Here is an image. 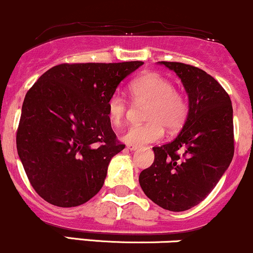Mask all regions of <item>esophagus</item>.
Listing matches in <instances>:
<instances>
[{
	"mask_svg": "<svg viewBox=\"0 0 253 253\" xmlns=\"http://www.w3.org/2000/svg\"><path fill=\"white\" fill-rule=\"evenodd\" d=\"M127 149H128V150H137V149H139V145L128 144V145H127Z\"/></svg>",
	"mask_w": 253,
	"mask_h": 253,
	"instance_id": "34e87169",
	"label": "esophagus"
}]
</instances>
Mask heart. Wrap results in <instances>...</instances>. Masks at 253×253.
<instances>
[{
	"label": "heart",
	"mask_w": 253,
	"mask_h": 253,
	"mask_svg": "<svg viewBox=\"0 0 253 253\" xmlns=\"http://www.w3.org/2000/svg\"><path fill=\"white\" fill-rule=\"evenodd\" d=\"M129 92L137 103H148L145 110L147 124L131 126L122 139L128 144L142 145L154 143L164 137L166 127L169 131L180 128L188 116V102L182 92L160 74L145 73L129 84ZM128 111V102L121 93L115 92L106 102V115L113 126L124 122Z\"/></svg>",
	"instance_id": "1"
}]
</instances>
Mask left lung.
<instances>
[{"label":"left lung","instance_id":"1","mask_svg":"<svg viewBox=\"0 0 253 253\" xmlns=\"http://www.w3.org/2000/svg\"><path fill=\"white\" fill-rule=\"evenodd\" d=\"M173 70L189 97V113L172 142L154 147L153 165L139 174V184L153 203L180 212L211 193L234 156L233 106L219 84L196 66L159 62Z\"/></svg>","mask_w":253,"mask_h":253}]
</instances>
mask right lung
Segmentation results:
<instances>
[{
	"label": "right lung",
	"mask_w": 253,
	"mask_h": 253,
	"mask_svg": "<svg viewBox=\"0 0 253 253\" xmlns=\"http://www.w3.org/2000/svg\"><path fill=\"white\" fill-rule=\"evenodd\" d=\"M143 64H59L26 93L17 150L29 182L47 203L80 206L102 189L109 162L125 148L111 128L106 102Z\"/></svg>",
	"instance_id": "1"
}]
</instances>
